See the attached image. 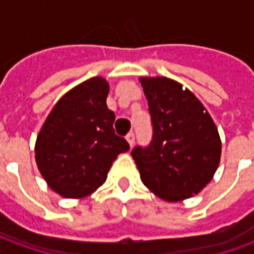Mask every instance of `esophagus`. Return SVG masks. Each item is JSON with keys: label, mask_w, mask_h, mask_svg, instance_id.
I'll return each mask as SVG.
<instances>
[{"label": "esophagus", "mask_w": 254, "mask_h": 254, "mask_svg": "<svg viewBox=\"0 0 254 254\" xmlns=\"http://www.w3.org/2000/svg\"><path fill=\"white\" fill-rule=\"evenodd\" d=\"M127 143L130 144V147H132L133 144H134V133H133V132L127 133Z\"/></svg>", "instance_id": "esophagus-1"}]
</instances>
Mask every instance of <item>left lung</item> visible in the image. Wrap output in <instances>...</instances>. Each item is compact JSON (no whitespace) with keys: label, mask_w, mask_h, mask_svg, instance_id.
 <instances>
[{"label":"left lung","mask_w":254,"mask_h":254,"mask_svg":"<svg viewBox=\"0 0 254 254\" xmlns=\"http://www.w3.org/2000/svg\"><path fill=\"white\" fill-rule=\"evenodd\" d=\"M152 140L132 156L141 181L166 201L197 194L220 160V137L212 118L188 88L167 77H143Z\"/></svg>","instance_id":"obj_1"}]
</instances>
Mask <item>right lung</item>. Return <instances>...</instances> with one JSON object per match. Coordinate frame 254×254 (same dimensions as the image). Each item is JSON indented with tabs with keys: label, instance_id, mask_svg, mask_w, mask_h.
I'll use <instances>...</instances> for the list:
<instances>
[{
	"label": "right lung",
	"instance_id": "obj_1",
	"mask_svg": "<svg viewBox=\"0 0 254 254\" xmlns=\"http://www.w3.org/2000/svg\"><path fill=\"white\" fill-rule=\"evenodd\" d=\"M109 84L92 77L64 95L39 132L38 169L49 187L67 198L88 196L106 181L117 156L129 149L114 132L107 109Z\"/></svg>",
	"mask_w": 254,
	"mask_h": 254
}]
</instances>
